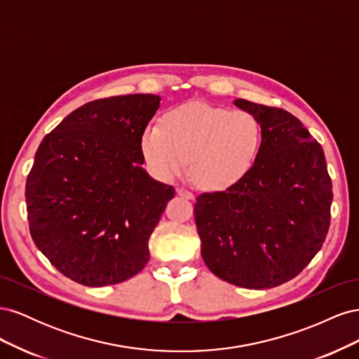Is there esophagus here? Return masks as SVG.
Listing matches in <instances>:
<instances>
[{
  "mask_svg": "<svg viewBox=\"0 0 359 359\" xmlns=\"http://www.w3.org/2000/svg\"><path fill=\"white\" fill-rule=\"evenodd\" d=\"M177 193L180 194L181 198H186V199H194V194L190 191V190H187V189H184V187H180V189H177Z\"/></svg>",
  "mask_w": 359,
  "mask_h": 359,
  "instance_id": "34e87169",
  "label": "esophagus"
}]
</instances>
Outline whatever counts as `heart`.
Segmentation results:
<instances>
[{"label": "heart", "mask_w": 359, "mask_h": 359, "mask_svg": "<svg viewBox=\"0 0 359 359\" xmlns=\"http://www.w3.org/2000/svg\"><path fill=\"white\" fill-rule=\"evenodd\" d=\"M260 147V126L245 111L206 103L172 109L163 126L153 124L140 137L142 154L157 177L170 180L187 169L202 187L224 190L252 169Z\"/></svg>", "instance_id": "heart-1"}]
</instances>
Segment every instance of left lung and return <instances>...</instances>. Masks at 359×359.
I'll list each match as a JSON object with an SVG mask.
<instances>
[{"label":"left lung","instance_id":"left-lung-1","mask_svg":"<svg viewBox=\"0 0 359 359\" xmlns=\"http://www.w3.org/2000/svg\"><path fill=\"white\" fill-rule=\"evenodd\" d=\"M260 126L247 175L194 203L201 255L212 274L247 289L297 277L320 250L331 220L332 184L323 149L297 116L238 99Z\"/></svg>","mask_w":359,"mask_h":359}]
</instances>
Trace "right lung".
Instances as JSON below:
<instances>
[{
    "mask_svg": "<svg viewBox=\"0 0 359 359\" xmlns=\"http://www.w3.org/2000/svg\"><path fill=\"white\" fill-rule=\"evenodd\" d=\"M160 95L86 103L43 137L25 202L32 241L83 286L116 285L142 271L148 240L175 189L142 168L140 137Z\"/></svg>",
    "mask_w": 359,
    "mask_h": 359,
    "instance_id": "add662e5",
    "label": "right lung"
}]
</instances>
